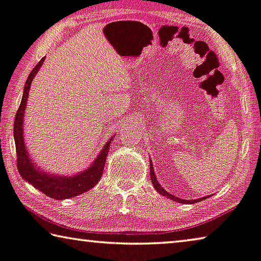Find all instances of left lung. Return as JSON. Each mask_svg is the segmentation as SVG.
Listing matches in <instances>:
<instances>
[{
    "mask_svg": "<svg viewBox=\"0 0 261 261\" xmlns=\"http://www.w3.org/2000/svg\"><path fill=\"white\" fill-rule=\"evenodd\" d=\"M150 177H151V181H152V185L154 186L155 191H157L159 194H162V196L164 197H168L169 199H172L174 201H177V203H181V204H196L198 201L206 199V197L203 198H199V199H194V200H185V199H180V198H178L176 196H172V194L169 193L168 191H165L164 188L159 184L157 178H155V174H154V170H153V165H152V162H150Z\"/></svg>",
    "mask_w": 261,
    "mask_h": 261,
    "instance_id": "left-lung-1",
    "label": "left lung"
}]
</instances>
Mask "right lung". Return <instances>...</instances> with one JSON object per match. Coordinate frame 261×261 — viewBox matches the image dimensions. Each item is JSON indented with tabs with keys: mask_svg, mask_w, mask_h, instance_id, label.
<instances>
[{
	"mask_svg": "<svg viewBox=\"0 0 261 261\" xmlns=\"http://www.w3.org/2000/svg\"><path fill=\"white\" fill-rule=\"evenodd\" d=\"M45 57L42 58L36 67L31 70L28 80L25 81L21 104H19L17 114L15 116L14 139L17 154V169L23 179L28 181L34 188L40 190L42 193L46 194L53 199L63 200L67 199V198L76 197L79 194L87 192L88 190L92 189L99 181L103 174L104 165H106L107 155L109 153V150H110L112 137L104 144L102 150H100V152L92 164L77 174L64 176V174L51 173L37 168L33 158L30 157L29 151L27 150L23 125H24L25 107L27 103H28L31 82L34 81L38 70L41 69Z\"/></svg>",
	"mask_w": 261,
	"mask_h": 261,
	"instance_id": "1",
	"label": "right lung"
}]
</instances>
